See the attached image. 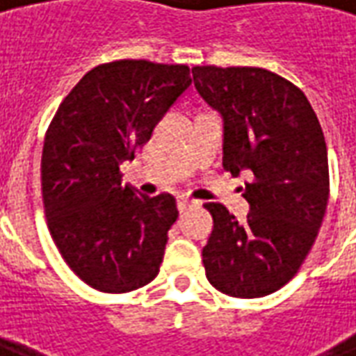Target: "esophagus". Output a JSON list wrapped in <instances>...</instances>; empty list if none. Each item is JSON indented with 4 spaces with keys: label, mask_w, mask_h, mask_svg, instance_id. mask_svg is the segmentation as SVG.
<instances>
[{
    "label": "esophagus",
    "mask_w": 356,
    "mask_h": 356,
    "mask_svg": "<svg viewBox=\"0 0 356 356\" xmlns=\"http://www.w3.org/2000/svg\"><path fill=\"white\" fill-rule=\"evenodd\" d=\"M194 202H191V200H186V198H181L177 202V207H179V211L181 213H185L186 209H191V207H194Z\"/></svg>",
    "instance_id": "1"
}]
</instances>
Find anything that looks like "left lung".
Wrapping results in <instances>:
<instances>
[{
    "label": "left lung",
    "mask_w": 356,
    "mask_h": 356,
    "mask_svg": "<svg viewBox=\"0 0 356 356\" xmlns=\"http://www.w3.org/2000/svg\"><path fill=\"white\" fill-rule=\"evenodd\" d=\"M194 86L222 118V165L251 175L247 220L205 204L211 238L202 251L217 291L260 298L289 283L315 243L328 204V154L304 92L262 67H192Z\"/></svg>",
    "instance_id": "8db88e82"
}]
</instances>
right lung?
I'll return each mask as SVG.
<instances>
[{
  "mask_svg": "<svg viewBox=\"0 0 356 356\" xmlns=\"http://www.w3.org/2000/svg\"><path fill=\"white\" fill-rule=\"evenodd\" d=\"M191 84L186 65L118 60L88 71L52 118L41 158L44 215L67 266L96 291L130 292L158 275L177 204L124 185L120 164Z\"/></svg>",
  "mask_w": 356,
  "mask_h": 356,
  "instance_id": "1",
  "label": "right lung"
}]
</instances>
